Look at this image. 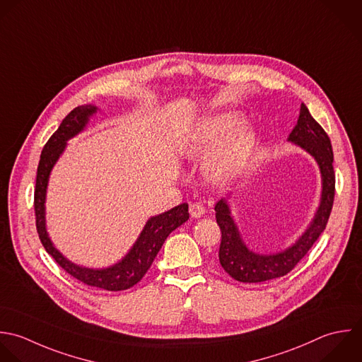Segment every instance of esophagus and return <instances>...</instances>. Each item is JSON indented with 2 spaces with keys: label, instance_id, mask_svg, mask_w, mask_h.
Here are the masks:
<instances>
[{
  "label": "esophagus",
  "instance_id": "34e87169",
  "mask_svg": "<svg viewBox=\"0 0 362 362\" xmlns=\"http://www.w3.org/2000/svg\"><path fill=\"white\" fill-rule=\"evenodd\" d=\"M190 214H192V217H194V218H200V217H203L204 214H206V209H204V206L203 204H200V203H193V204H190Z\"/></svg>",
  "mask_w": 362,
  "mask_h": 362
}]
</instances>
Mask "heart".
<instances>
[{
    "instance_id": "b5f03b06",
    "label": "heart",
    "mask_w": 362,
    "mask_h": 362,
    "mask_svg": "<svg viewBox=\"0 0 362 362\" xmlns=\"http://www.w3.org/2000/svg\"><path fill=\"white\" fill-rule=\"evenodd\" d=\"M235 115H223L204 124L190 146L192 158H204L220 144V149L207 163V176L214 182L231 179L244 165L251 146L252 132L247 127H238Z\"/></svg>"
}]
</instances>
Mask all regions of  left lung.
Listing matches in <instances>:
<instances>
[{
    "label": "left lung",
    "instance_id": "8db88e82",
    "mask_svg": "<svg viewBox=\"0 0 362 362\" xmlns=\"http://www.w3.org/2000/svg\"><path fill=\"white\" fill-rule=\"evenodd\" d=\"M288 139L309 152L319 163L323 182L320 206L309 228L292 247L274 255H259L247 248L231 217L227 200L221 199L214 207L216 220L221 230L218 259L224 271L238 282L258 284L285 276L309 252L327 226L336 194L334 155L329 135L305 104L300 105L298 124Z\"/></svg>",
    "mask_w": 362,
    "mask_h": 362
}]
</instances>
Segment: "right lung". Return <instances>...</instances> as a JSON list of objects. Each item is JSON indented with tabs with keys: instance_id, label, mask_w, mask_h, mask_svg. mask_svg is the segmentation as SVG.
<instances>
[{
	"instance_id": "obj_1",
	"label": "right lung",
	"mask_w": 362,
	"mask_h": 362,
	"mask_svg": "<svg viewBox=\"0 0 362 362\" xmlns=\"http://www.w3.org/2000/svg\"><path fill=\"white\" fill-rule=\"evenodd\" d=\"M97 111L94 105H78L71 110L59 128L53 132L49 141L45 144L43 151L40 153V160L37 165L36 173V186H35V218H36V230L39 234V240L45 247L46 252L63 268L70 276L83 282L84 285L100 288L104 291L118 292L125 291L136 285L144 275L151 268L155 257L162 248L168 235L176 230L179 226L187 221L189 218V206L187 203L179 204L169 211H165L159 216L151 217L145 224L142 233L135 241L131 251L119 261L118 264L104 268V269H90L78 267L69 259H66L52 244L45 226V197L46 187L50 170L59 156L62 155L66 142L77 135L88 122L90 115Z\"/></svg>"
}]
</instances>
